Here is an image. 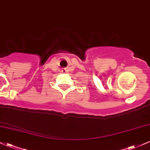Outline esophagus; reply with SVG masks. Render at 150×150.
Here are the masks:
<instances>
[{
	"instance_id": "1",
	"label": "esophagus",
	"mask_w": 150,
	"mask_h": 150,
	"mask_svg": "<svg viewBox=\"0 0 150 150\" xmlns=\"http://www.w3.org/2000/svg\"><path fill=\"white\" fill-rule=\"evenodd\" d=\"M63 71H65V70H63Z\"/></svg>"
}]
</instances>
